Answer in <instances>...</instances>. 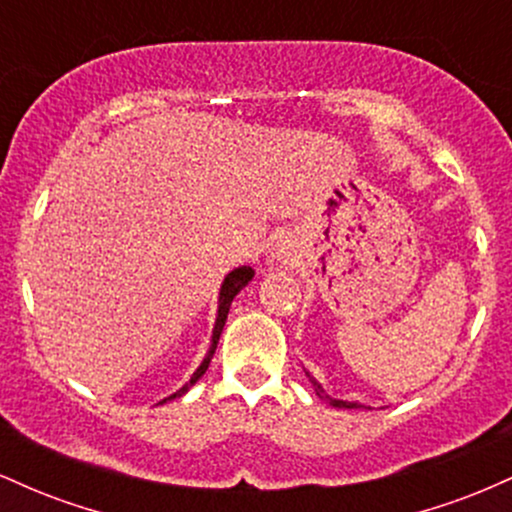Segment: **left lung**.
I'll use <instances>...</instances> for the list:
<instances>
[{
	"label": "left lung",
	"instance_id": "1",
	"mask_svg": "<svg viewBox=\"0 0 512 512\" xmlns=\"http://www.w3.org/2000/svg\"><path fill=\"white\" fill-rule=\"evenodd\" d=\"M308 378H310V375H308ZM310 383H313V387H315V395L320 397V399H325V402H330L332 407H339V409H358V407H361V404H356V402H342V399H332V397H327V395H325V390H322V387L317 385L313 378H310Z\"/></svg>",
	"mask_w": 512,
	"mask_h": 512
}]
</instances>
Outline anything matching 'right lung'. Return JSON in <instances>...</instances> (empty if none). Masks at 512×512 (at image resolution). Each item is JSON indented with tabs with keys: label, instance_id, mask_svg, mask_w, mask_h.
Segmentation results:
<instances>
[{
	"label": "right lung",
	"instance_id": "obj_1",
	"mask_svg": "<svg viewBox=\"0 0 512 512\" xmlns=\"http://www.w3.org/2000/svg\"><path fill=\"white\" fill-rule=\"evenodd\" d=\"M252 274H255V272H252L250 267H238V269H233V272L226 276V281H223L221 296H219V317H216L214 337H211V349H209L207 358H204V361H202V366L197 368V373L190 378V385H195L197 380L202 378L204 373H207V368H209V363H211V356H214L216 344H219V337H221V332H223V325H226V317H228V308H231V301H233V298H236V293H238L240 289H243V286L248 284V281L252 279ZM185 392H187V385L182 387V390L175 392V395H170L168 399H175V397L185 395ZM163 402H166V399H163Z\"/></svg>",
	"mask_w": 512,
	"mask_h": 512
}]
</instances>
